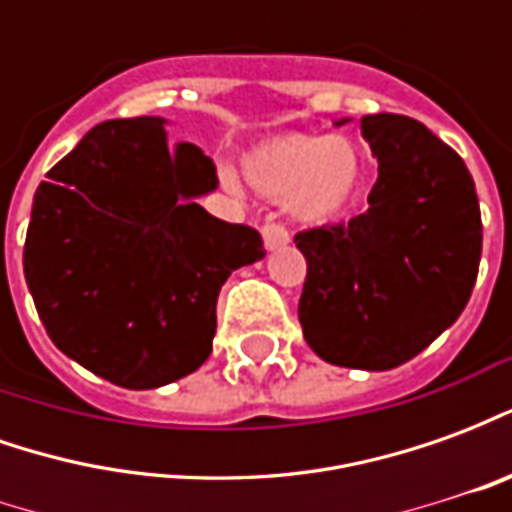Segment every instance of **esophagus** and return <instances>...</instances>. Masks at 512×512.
I'll return each instance as SVG.
<instances>
[{"label": "esophagus", "mask_w": 512, "mask_h": 512, "mask_svg": "<svg viewBox=\"0 0 512 512\" xmlns=\"http://www.w3.org/2000/svg\"><path fill=\"white\" fill-rule=\"evenodd\" d=\"M263 241H266V249H282V246L290 241V233L277 222H266L263 224Z\"/></svg>", "instance_id": "obj_1"}]
</instances>
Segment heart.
<instances>
[{
	"mask_svg": "<svg viewBox=\"0 0 512 512\" xmlns=\"http://www.w3.org/2000/svg\"><path fill=\"white\" fill-rule=\"evenodd\" d=\"M244 180L268 200H282L293 219L304 224L332 222L351 205L362 183V161L343 136H268L241 158Z\"/></svg>",
	"mask_w": 512,
	"mask_h": 512,
	"instance_id": "1",
	"label": "heart"
}]
</instances>
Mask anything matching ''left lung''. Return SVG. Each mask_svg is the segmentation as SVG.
Here are the masks:
<instances>
[{"mask_svg":"<svg viewBox=\"0 0 512 512\" xmlns=\"http://www.w3.org/2000/svg\"><path fill=\"white\" fill-rule=\"evenodd\" d=\"M362 134L378 158L370 208L293 238L307 260L299 321L326 362L392 370L458 321L483 222L463 158L419 120L367 115Z\"/></svg>","mask_w":512,"mask_h":512,"instance_id":"obj_1","label":"left lung"}]
</instances>
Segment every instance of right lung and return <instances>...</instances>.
I'll return each instance as SVG.
<instances>
[{
	"label": "right lung",
	"instance_id": "1",
	"mask_svg": "<svg viewBox=\"0 0 512 512\" xmlns=\"http://www.w3.org/2000/svg\"><path fill=\"white\" fill-rule=\"evenodd\" d=\"M219 186L161 117L90 128L35 191L24 277L51 343L95 376L156 389L211 356L216 299L266 255L255 227L194 202Z\"/></svg>",
	"mask_w": 512,
	"mask_h": 512
}]
</instances>
